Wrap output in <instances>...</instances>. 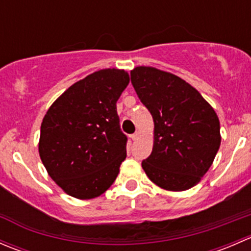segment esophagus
<instances>
[{
    "mask_svg": "<svg viewBox=\"0 0 251 251\" xmlns=\"http://www.w3.org/2000/svg\"><path fill=\"white\" fill-rule=\"evenodd\" d=\"M131 138H132V141H137L138 138H140V132H138V131H136L133 135H131Z\"/></svg>",
    "mask_w": 251,
    "mask_h": 251,
    "instance_id": "esophagus-1",
    "label": "esophagus"
}]
</instances>
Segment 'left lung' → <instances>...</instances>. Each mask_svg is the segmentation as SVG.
Segmentation results:
<instances>
[{
	"instance_id": "1",
	"label": "left lung",
	"mask_w": 251,
	"mask_h": 251,
	"mask_svg": "<svg viewBox=\"0 0 251 251\" xmlns=\"http://www.w3.org/2000/svg\"><path fill=\"white\" fill-rule=\"evenodd\" d=\"M131 83L154 120V146L142 168L166 191H186L206 174L220 148V121L188 82L151 67L131 72Z\"/></svg>"
}]
</instances>
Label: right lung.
<instances>
[{
  "mask_svg": "<svg viewBox=\"0 0 251 251\" xmlns=\"http://www.w3.org/2000/svg\"><path fill=\"white\" fill-rule=\"evenodd\" d=\"M128 82L125 70H98L70 86L45 115L40 156L69 196L96 198L115 181L127 143L116 102Z\"/></svg>",
  "mask_w": 251,
  "mask_h": 251,
  "instance_id": "1",
  "label": "right lung"
}]
</instances>
